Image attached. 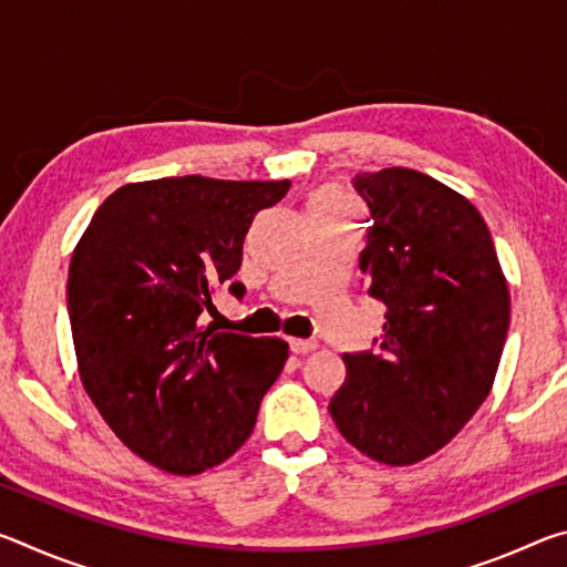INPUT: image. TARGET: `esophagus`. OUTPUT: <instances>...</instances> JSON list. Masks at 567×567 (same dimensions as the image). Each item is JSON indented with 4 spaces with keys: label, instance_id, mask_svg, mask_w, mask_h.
I'll return each mask as SVG.
<instances>
[{
    "label": "esophagus",
    "instance_id": "obj_1",
    "mask_svg": "<svg viewBox=\"0 0 567 567\" xmlns=\"http://www.w3.org/2000/svg\"><path fill=\"white\" fill-rule=\"evenodd\" d=\"M290 348H292V352H297V354H307V352L318 350L320 342H318V340H300V338H292V340H290Z\"/></svg>",
    "mask_w": 567,
    "mask_h": 567
}]
</instances>
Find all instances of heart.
I'll list each match as a JSON object with an SVG mask.
<instances>
[{"label": "heart", "instance_id": "heart-1", "mask_svg": "<svg viewBox=\"0 0 567 567\" xmlns=\"http://www.w3.org/2000/svg\"><path fill=\"white\" fill-rule=\"evenodd\" d=\"M354 213V203L338 187H322L307 203V215H344Z\"/></svg>", "mask_w": 567, "mask_h": 567}]
</instances>
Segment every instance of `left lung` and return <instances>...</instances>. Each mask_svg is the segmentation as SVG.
<instances>
[{
  "instance_id": "obj_1",
  "label": "left lung",
  "mask_w": 567,
  "mask_h": 567,
  "mask_svg": "<svg viewBox=\"0 0 567 567\" xmlns=\"http://www.w3.org/2000/svg\"><path fill=\"white\" fill-rule=\"evenodd\" d=\"M370 207L360 270L385 302L375 350L344 352L334 425L372 460L437 453L491 395L511 292L485 219L455 189L408 167L352 179Z\"/></svg>"
}]
</instances>
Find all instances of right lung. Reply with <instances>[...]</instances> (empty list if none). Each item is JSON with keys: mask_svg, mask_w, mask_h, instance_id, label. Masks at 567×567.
I'll return each mask as SVG.
<instances>
[{"mask_svg": "<svg viewBox=\"0 0 567 567\" xmlns=\"http://www.w3.org/2000/svg\"><path fill=\"white\" fill-rule=\"evenodd\" d=\"M290 179L162 177L104 199L76 243L66 280L82 385L142 460L197 475L243 447L290 350L203 324L235 282L260 209Z\"/></svg>", "mask_w": 567, "mask_h": 567, "instance_id": "right-lung-1", "label": "right lung"}]
</instances>
